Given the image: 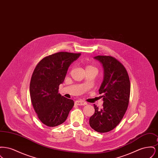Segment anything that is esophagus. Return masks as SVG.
Listing matches in <instances>:
<instances>
[{
  "label": "esophagus",
  "instance_id": "obj_1",
  "mask_svg": "<svg viewBox=\"0 0 158 158\" xmlns=\"http://www.w3.org/2000/svg\"><path fill=\"white\" fill-rule=\"evenodd\" d=\"M75 104L77 105H85L87 104V103L86 102H85L83 101H81V100L76 101Z\"/></svg>",
  "mask_w": 158,
  "mask_h": 158
}]
</instances>
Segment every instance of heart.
I'll list each match as a JSON object with an SVG mask.
<instances>
[{
  "mask_svg": "<svg viewBox=\"0 0 158 158\" xmlns=\"http://www.w3.org/2000/svg\"><path fill=\"white\" fill-rule=\"evenodd\" d=\"M88 68H94V66H86V69H88Z\"/></svg>",
  "mask_w": 158,
  "mask_h": 158,
  "instance_id": "b5f03b06",
  "label": "heart"
}]
</instances>
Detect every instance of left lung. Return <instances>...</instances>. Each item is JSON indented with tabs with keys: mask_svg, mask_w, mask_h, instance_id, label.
<instances>
[{
	"mask_svg": "<svg viewBox=\"0 0 158 158\" xmlns=\"http://www.w3.org/2000/svg\"><path fill=\"white\" fill-rule=\"evenodd\" d=\"M94 59L99 61L104 68V79L99 89L104 104L101 108L94 104L95 113L89 118V125L97 132L106 133L120 123L126 113L130 82L126 68L115 58L98 56Z\"/></svg>",
	"mask_w": 158,
	"mask_h": 158,
	"instance_id": "8db88e82",
	"label": "left lung"
}]
</instances>
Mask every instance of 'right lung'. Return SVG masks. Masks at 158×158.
<instances>
[{
	"label": "right lung",
	"instance_id": "1",
	"mask_svg": "<svg viewBox=\"0 0 158 158\" xmlns=\"http://www.w3.org/2000/svg\"><path fill=\"white\" fill-rule=\"evenodd\" d=\"M80 56L68 52L53 54L41 60L33 72L30 85L31 103L38 118L47 126L63 123L74 105L72 99L58 93L59 86L70 65Z\"/></svg>",
	"mask_w": 158,
	"mask_h": 158
}]
</instances>
